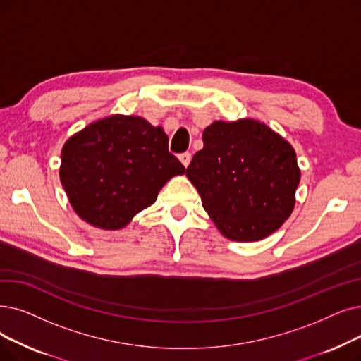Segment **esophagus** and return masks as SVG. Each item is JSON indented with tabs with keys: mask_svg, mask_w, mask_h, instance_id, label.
<instances>
[{
	"mask_svg": "<svg viewBox=\"0 0 361 361\" xmlns=\"http://www.w3.org/2000/svg\"><path fill=\"white\" fill-rule=\"evenodd\" d=\"M178 159H180L181 164L187 168V166H189L190 161H192V154H190L189 152H184V153H181V154L178 156Z\"/></svg>",
	"mask_w": 361,
	"mask_h": 361,
	"instance_id": "obj_1",
	"label": "esophagus"
}]
</instances>
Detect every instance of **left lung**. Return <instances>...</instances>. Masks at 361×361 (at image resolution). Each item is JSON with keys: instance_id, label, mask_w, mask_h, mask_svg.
Masks as SVG:
<instances>
[{"instance_id": "1", "label": "left lung", "mask_w": 361, "mask_h": 361, "mask_svg": "<svg viewBox=\"0 0 361 361\" xmlns=\"http://www.w3.org/2000/svg\"><path fill=\"white\" fill-rule=\"evenodd\" d=\"M202 140L185 176L216 228L236 242L270 236L295 207L301 171L293 147L255 119L215 121Z\"/></svg>"}]
</instances>
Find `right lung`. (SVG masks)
<instances>
[{
    "instance_id": "right-lung-1",
    "label": "right lung",
    "mask_w": 361,
    "mask_h": 361,
    "mask_svg": "<svg viewBox=\"0 0 361 361\" xmlns=\"http://www.w3.org/2000/svg\"><path fill=\"white\" fill-rule=\"evenodd\" d=\"M185 172L168 135L140 116L112 115L73 134L61 150L60 181L88 224L119 230Z\"/></svg>"
}]
</instances>
